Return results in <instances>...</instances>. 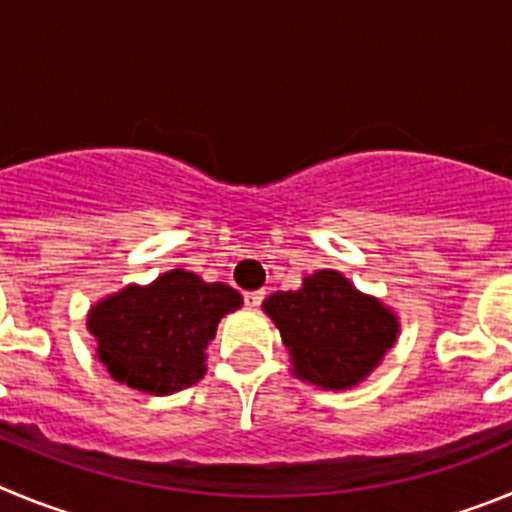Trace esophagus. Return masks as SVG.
<instances>
[{
	"instance_id": "1",
	"label": "esophagus",
	"mask_w": 512,
	"mask_h": 512,
	"mask_svg": "<svg viewBox=\"0 0 512 512\" xmlns=\"http://www.w3.org/2000/svg\"><path fill=\"white\" fill-rule=\"evenodd\" d=\"M262 298H265V290H250V293H245V306L257 308L262 303Z\"/></svg>"
}]
</instances>
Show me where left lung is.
<instances>
[{
  "mask_svg": "<svg viewBox=\"0 0 512 512\" xmlns=\"http://www.w3.org/2000/svg\"><path fill=\"white\" fill-rule=\"evenodd\" d=\"M262 308L280 329L296 375L329 390L370 375L398 334L393 313L334 270L313 273L301 290L273 293Z\"/></svg>",
  "mask_w": 512,
  "mask_h": 512,
  "instance_id": "left-lung-1",
  "label": "left lung"
}]
</instances>
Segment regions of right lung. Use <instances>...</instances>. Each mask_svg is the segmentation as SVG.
Masks as SVG:
<instances>
[{
  "label": "right lung",
  "instance_id": "obj_1",
  "mask_svg": "<svg viewBox=\"0 0 512 512\" xmlns=\"http://www.w3.org/2000/svg\"><path fill=\"white\" fill-rule=\"evenodd\" d=\"M239 306L242 296L229 285L170 270L153 285H130L91 308L89 331L114 380L147 395H168L204 377L216 324Z\"/></svg>",
  "mask_w": 512,
  "mask_h": 512
}]
</instances>
